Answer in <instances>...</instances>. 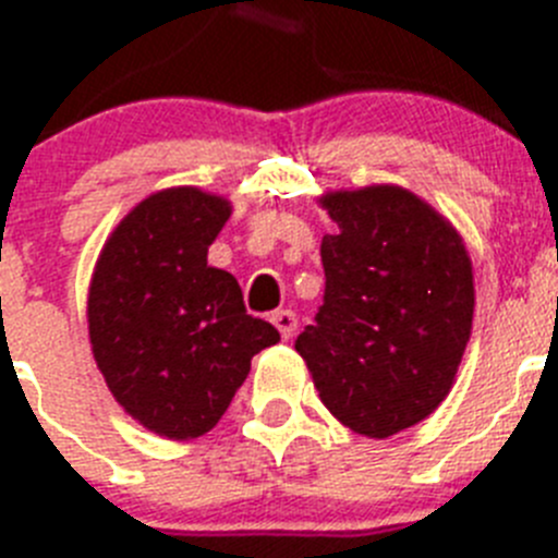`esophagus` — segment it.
Segmentation results:
<instances>
[{
	"mask_svg": "<svg viewBox=\"0 0 558 558\" xmlns=\"http://www.w3.org/2000/svg\"><path fill=\"white\" fill-rule=\"evenodd\" d=\"M270 322H274V327L279 329V335H282L284 340L293 338L295 327H299V318H295L293 310H276L274 318H270Z\"/></svg>",
	"mask_w": 558,
	"mask_h": 558,
	"instance_id": "obj_1",
	"label": "esophagus"
}]
</instances>
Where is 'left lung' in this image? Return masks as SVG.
Returning a JSON list of instances; mask_svg holds the SVG:
<instances>
[{"instance_id": "1", "label": "left lung", "mask_w": 558, "mask_h": 558, "mask_svg": "<svg viewBox=\"0 0 558 558\" xmlns=\"http://www.w3.org/2000/svg\"><path fill=\"white\" fill-rule=\"evenodd\" d=\"M338 231L324 234V304L299 340L340 425L388 438L450 393L472 332L475 288L463 240L402 186L327 192Z\"/></svg>"}]
</instances>
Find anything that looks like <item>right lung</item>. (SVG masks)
<instances>
[{
    "label": "right lung",
    "instance_id": "1",
    "mask_svg": "<svg viewBox=\"0 0 558 558\" xmlns=\"http://www.w3.org/2000/svg\"><path fill=\"white\" fill-rule=\"evenodd\" d=\"M231 204L172 186L133 206L111 231L88 288V338L113 399L172 441L218 425L251 357L279 332L245 313L229 270L206 263Z\"/></svg>",
    "mask_w": 558,
    "mask_h": 558
}]
</instances>
